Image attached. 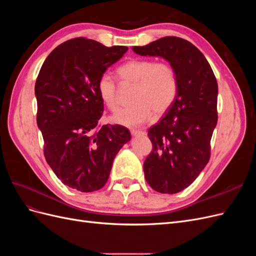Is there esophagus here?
Listing matches in <instances>:
<instances>
[{"label":"esophagus","instance_id":"34e87169","mask_svg":"<svg viewBox=\"0 0 256 256\" xmlns=\"http://www.w3.org/2000/svg\"><path fill=\"white\" fill-rule=\"evenodd\" d=\"M131 134L134 136H145L146 132L143 130H131Z\"/></svg>","mask_w":256,"mask_h":256}]
</instances>
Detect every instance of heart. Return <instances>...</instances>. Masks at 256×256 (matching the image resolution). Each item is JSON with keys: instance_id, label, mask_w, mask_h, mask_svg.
Returning <instances> with one entry per match:
<instances>
[{"instance_id": "heart-1", "label": "heart", "mask_w": 256, "mask_h": 256, "mask_svg": "<svg viewBox=\"0 0 256 256\" xmlns=\"http://www.w3.org/2000/svg\"><path fill=\"white\" fill-rule=\"evenodd\" d=\"M122 80L136 84L131 97L134 104L111 116V122L126 127H136L148 120L152 111L164 113L177 95L178 81L174 68L150 60H131L118 70ZM102 102L111 110L118 106V90L113 76L104 72L97 82Z\"/></svg>"}]
</instances>
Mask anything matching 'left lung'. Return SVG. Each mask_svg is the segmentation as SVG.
<instances>
[{
	"mask_svg": "<svg viewBox=\"0 0 256 256\" xmlns=\"http://www.w3.org/2000/svg\"><path fill=\"white\" fill-rule=\"evenodd\" d=\"M132 50L142 56L164 58L177 76L174 102L148 130L152 152L143 166L154 190L173 194L189 187L208 164L218 122V83L203 53L182 38L162 37Z\"/></svg>",
	"mask_w": 256,
	"mask_h": 256,
	"instance_id": "obj_1",
	"label": "left lung"
}]
</instances>
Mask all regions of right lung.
Returning a JSON list of instances; mask_svg holds the SVG:
<instances>
[{"mask_svg": "<svg viewBox=\"0 0 256 256\" xmlns=\"http://www.w3.org/2000/svg\"><path fill=\"white\" fill-rule=\"evenodd\" d=\"M127 50L74 38L49 54L37 76V126L44 157L54 174L72 189H102L116 154L131 138L129 130L120 125L97 129L104 112L97 82Z\"/></svg>", "mask_w": 256, "mask_h": 256, "instance_id": "1", "label": "right lung"}]
</instances>
